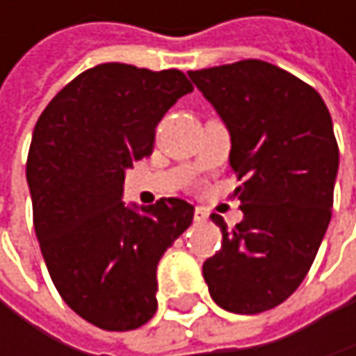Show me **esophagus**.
<instances>
[{"label":"esophagus","instance_id":"esophagus-1","mask_svg":"<svg viewBox=\"0 0 356 356\" xmlns=\"http://www.w3.org/2000/svg\"><path fill=\"white\" fill-rule=\"evenodd\" d=\"M193 220H195V222H206V220H208V214H206V210H202V208H195V212H193Z\"/></svg>","mask_w":356,"mask_h":356}]
</instances>
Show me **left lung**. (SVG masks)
<instances>
[{
    "mask_svg": "<svg viewBox=\"0 0 356 356\" xmlns=\"http://www.w3.org/2000/svg\"><path fill=\"white\" fill-rule=\"evenodd\" d=\"M231 136L229 165L243 220L222 231L204 261L214 303L231 314H261L289 299L309 272L332 218L338 144L320 95L293 74L243 59L187 72Z\"/></svg>",
    "mask_w": 356,
    "mask_h": 356,
    "instance_id": "8db88e82",
    "label": "left lung"
}]
</instances>
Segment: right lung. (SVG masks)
Instances as JSON below:
<instances>
[{
  "label": "right lung",
  "instance_id": "add662e5",
  "mask_svg": "<svg viewBox=\"0 0 356 356\" xmlns=\"http://www.w3.org/2000/svg\"><path fill=\"white\" fill-rule=\"evenodd\" d=\"M191 90L179 70L103 63L59 90L36 121L26 161L36 239L61 299L97 327L136 330L156 314V266L193 206L125 204L123 179Z\"/></svg>",
  "mask_w": 356,
  "mask_h": 356
}]
</instances>
